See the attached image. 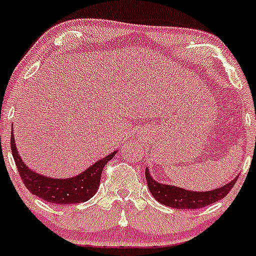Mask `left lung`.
<instances>
[{
    "instance_id": "8db88e82",
    "label": "left lung",
    "mask_w": 256,
    "mask_h": 256,
    "mask_svg": "<svg viewBox=\"0 0 256 256\" xmlns=\"http://www.w3.org/2000/svg\"><path fill=\"white\" fill-rule=\"evenodd\" d=\"M144 176H146L150 192L152 193L154 198H156L157 202L176 209H200L216 202V200H223L230 192L238 180V177L234 178L228 184L209 190V192H193V190H182V188L174 187V186L162 184V183L156 182L151 177L147 168L144 171Z\"/></svg>"
}]
</instances>
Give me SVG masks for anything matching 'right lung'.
Wrapping results in <instances>:
<instances>
[{
    "label": "right lung",
    "mask_w": 256,
    "mask_h": 256,
    "mask_svg": "<svg viewBox=\"0 0 256 256\" xmlns=\"http://www.w3.org/2000/svg\"><path fill=\"white\" fill-rule=\"evenodd\" d=\"M11 150L14 160L20 174V180L32 194L42 198L43 200L54 204H74L86 202L96 193L100 184L102 172L105 164L112 158L116 152H112L105 158L99 160L90 166L86 171L82 172L73 178H48L30 171L18 154L14 134L11 135Z\"/></svg>",
    "instance_id": "1"
}]
</instances>
